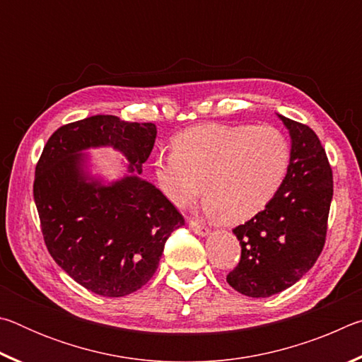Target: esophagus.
<instances>
[{
  "mask_svg": "<svg viewBox=\"0 0 362 362\" xmlns=\"http://www.w3.org/2000/svg\"><path fill=\"white\" fill-rule=\"evenodd\" d=\"M189 228H192V231L199 236L209 235V228H207V226L201 222H198V220H189Z\"/></svg>",
  "mask_w": 362,
  "mask_h": 362,
  "instance_id": "34e87169",
  "label": "esophagus"
}]
</instances>
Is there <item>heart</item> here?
Listing matches in <instances>:
<instances>
[{"instance_id":"obj_1","label":"heart","mask_w":362,"mask_h":362,"mask_svg":"<svg viewBox=\"0 0 362 362\" xmlns=\"http://www.w3.org/2000/svg\"><path fill=\"white\" fill-rule=\"evenodd\" d=\"M174 151L159 153L155 177L164 196L183 207L206 194V209L243 223L269 204L289 169V142L273 126L206 122L180 132Z\"/></svg>"}]
</instances>
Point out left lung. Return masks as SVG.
Instances as JSON below:
<instances>
[{"instance_id":"left-lung-1","label":"left lung","mask_w":362,"mask_h":362,"mask_svg":"<svg viewBox=\"0 0 362 362\" xmlns=\"http://www.w3.org/2000/svg\"><path fill=\"white\" fill-rule=\"evenodd\" d=\"M278 116L292 142L289 169L265 209L233 230L241 259L226 276L233 289L254 298L287 289L315 265L334 194L332 169L315 131Z\"/></svg>"}]
</instances>
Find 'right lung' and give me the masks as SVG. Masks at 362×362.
<instances>
[{
	"label": "right lung",
	"instance_id": "1",
	"mask_svg": "<svg viewBox=\"0 0 362 362\" xmlns=\"http://www.w3.org/2000/svg\"><path fill=\"white\" fill-rule=\"evenodd\" d=\"M155 139L153 122L95 115L59 127L36 164L33 196L49 254L97 296L124 297L148 283L170 233L185 223L139 177ZM99 146L121 151L130 174L107 186L90 176L82 151Z\"/></svg>",
	"mask_w": 362,
	"mask_h": 362
}]
</instances>
